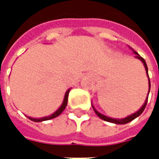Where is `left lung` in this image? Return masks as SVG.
Returning <instances> with one entry per match:
<instances>
[{
    "mask_svg": "<svg viewBox=\"0 0 159 159\" xmlns=\"http://www.w3.org/2000/svg\"><path fill=\"white\" fill-rule=\"evenodd\" d=\"M130 48L132 49L134 51V49L132 48ZM134 52L135 53V57H136L137 59H139L140 60H141L142 61V63L144 64V66H145V68H146V71H147V76H148V81H149V92H150V89H151V83H150V78H149V76H148V69H147V63H146V61H145V59L142 58V57H140V55L137 52H135V51H134ZM148 94H149V93H148ZM147 100H148V96H147V100H146V101H145V103H144V105L142 106V107L140 108V110L138 111H136L135 113L132 114V115H130V116H129V117H125V118H123V119H115V118H111V117H106L105 115H102L101 113H100L99 111H97L95 109H94V107H93V111H95V113H96V115L98 116V117H100V118H101V119L105 120V121H107V122H110V123H117V124H125V123H129V122H131L132 120H134V118H136L137 117H139L140 114L143 112V111L145 110V108H146V107H147Z\"/></svg>",
    "mask_w": 159,
    "mask_h": 159,
    "instance_id": "8db88e82",
    "label": "left lung"
}]
</instances>
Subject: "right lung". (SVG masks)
Listing matches in <instances>:
<instances>
[{
    "mask_svg": "<svg viewBox=\"0 0 159 159\" xmlns=\"http://www.w3.org/2000/svg\"><path fill=\"white\" fill-rule=\"evenodd\" d=\"M69 92H70V89L66 93L65 99H64V101H63L61 107H59V109L56 111L54 113H52V115H50V116H48V117H42V118H38V119H37V118H32V117H29V119H30L31 121H34V122H42V121H47V120L52 119V118H54V117H58L59 115H60V114L62 113V111L66 109V106H67V101H68V95H69Z\"/></svg>",
    "mask_w": 159,
    "mask_h": 159,
    "instance_id": "obj_1",
    "label": "right lung"
}]
</instances>
